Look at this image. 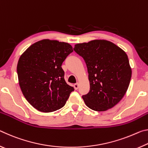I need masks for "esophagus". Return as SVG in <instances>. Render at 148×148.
Returning <instances> with one entry per match:
<instances>
[{
    "instance_id": "obj_1",
    "label": "esophagus",
    "mask_w": 148,
    "mask_h": 148,
    "mask_svg": "<svg viewBox=\"0 0 148 148\" xmlns=\"http://www.w3.org/2000/svg\"><path fill=\"white\" fill-rule=\"evenodd\" d=\"M74 89H76V90L78 89V87H79V84H78V83L75 84L74 85Z\"/></svg>"
}]
</instances>
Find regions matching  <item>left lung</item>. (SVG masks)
<instances>
[{"instance_id": "left-lung-1", "label": "left lung", "mask_w": 148, "mask_h": 148, "mask_svg": "<svg viewBox=\"0 0 148 148\" xmlns=\"http://www.w3.org/2000/svg\"><path fill=\"white\" fill-rule=\"evenodd\" d=\"M74 50L84 58L89 74L90 91L82 97L85 104L97 112L113 108L124 97L131 81L126 53L106 40L77 44Z\"/></svg>"}]
</instances>
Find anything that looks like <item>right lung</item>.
<instances>
[{"label": "right lung", "mask_w": 148, "mask_h": 148, "mask_svg": "<svg viewBox=\"0 0 148 148\" xmlns=\"http://www.w3.org/2000/svg\"><path fill=\"white\" fill-rule=\"evenodd\" d=\"M72 51L69 43L44 39L20 56L17 66L19 87L35 109L52 112L66 104L74 89L65 82L61 65Z\"/></svg>", "instance_id": "add662e5"}]
</instances>
